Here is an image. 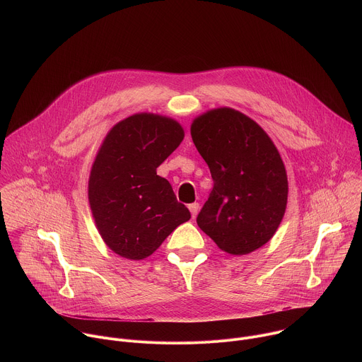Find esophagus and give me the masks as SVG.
Masks as SVG:
<instances>
[{"instance_id": "34e87169", "label": "esophagus", "mask_w": 362, "mask_h": 362, "mask_svg": "<svg viewBox=\"0 0 362 362\" xmlns=\"http://www.w3.org/2000/svg\"><path fill=\"white\" fill-rule=\"evenodd\" d=\"M189 211H190V214H192V218L194 219L196 215H197V212H199V203H190V204H189Z\"/></svg>"}]
</instances>
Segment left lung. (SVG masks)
I'll use <instances>...</instances> for the list:
<instances>
[{"mask_svg": "<svg viewBox=\"0 0 362 362\" xmlns=\"http://www.w3.org/2000/svg\"><path fill=\"white\" fill-rule=\"evenodd\" d=\"M190 133L214 179L199 228L230 255L261 247L286 209L288 179L275 144L259 124L228 107L194 119Z\"/></svg>", "mask_w": 362, "mask_h": 362, "instance_id": "1", "label": "left lung"}]
</instances>
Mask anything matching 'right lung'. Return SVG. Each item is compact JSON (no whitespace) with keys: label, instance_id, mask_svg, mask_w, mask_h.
Here are the masks:
<instances>
[{"label":"right lung","instance_id":"right-lung-1","mask_svg":"<svg viewBox=\"0 0 362 362\" xmlns=\"http://www.w3.org/2000/svg\"><path fill=\"white\" fill-rule=\"evenodd\" d=\"M182 126L140 113L117 123L91 168L88 200L106 245L127 259L150 256L190 212L156 169L183 140Z\"/></svg>","mask_w":362,"mask_h":362}]
</instances>
